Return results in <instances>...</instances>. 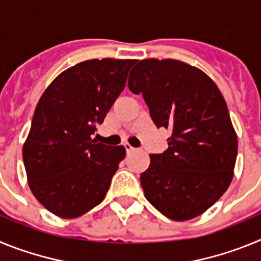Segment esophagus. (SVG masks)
<instances>
[{
    "label": "esophagus",
    "mask_w": 261,
    "mask_h": 261,
    "mask_svg": "<svg viewBox=\"0 0 261 261\" xmlns=\"http://www.w3.org/2000/svg\"><path fill=\"white\" fill-rule=\"evenodd\" d=\"M124 147H125V150H126V153H128V154L133 153V151L136 150L135 147H133V146H130V145H129V144H124Z\"/></svg>",
    "instance_id": "34e87169"
}]
</instances>
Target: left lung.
Masks as SVG:
<instances>
[{
  "instance_id": "obj_1",
  "label": "left lung",
  "mask_w": 261,
  "mask_h": 261,
  "mask_svg": "<svg viewBox=\"0 0 261 261\" xmlns=\"http://www.w3.org/2000/svg\"><path fill=\"white\" fill-rule=\"evenodd\" d=\"M128 87L142 94L154 124L171 130L167 150L151 154L140 176L145 197L170 220H192L234 176L238 140L225 99L204 71L171 59L138 61Z\"/></svg>"
}]
</instances>
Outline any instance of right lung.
Returning <instances> with one entry per match:
<instances>
[{
    "label": "right lung",
    "instance_id": "right-lung-1",
    "mask_svg": "<svg viewBox=\"0 0 261 261\" xmlns=\"http://www.w3.org/2000/svg\"><path fill=\"white\" fill-rule=\"evenodd\" d=\"M136 60H87L66 69L39 99L23 145L30 190L50 213L77 218L103 201L124 146L91 136L125 87Z\"/></svg>",
    "mask_w": 261,
    "mask_h": 261
}]
</instances>
